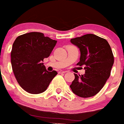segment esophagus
<instances>
[{"instance_id":"34e87169","label":"esophagus","mask_w":124,"mask_h":124,"mask_svg":"<svg viewBox=\"0 0 124 124\" xmlns=\"http://www.w3.org/2000/svg\"><path fill=\"white\" fill-rule=\"evenodd\" d=\"M66 71H59V73H60V74H63V73H65Z\"/></svg>"}]
</instances>
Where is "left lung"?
I'll use <instances>...</instances> for the list:
<instances>
[{
    "instance_id": "1",
    "label": "left lung",
    "mask_w": 124,
    "mask_h": 124,
    "mask_svg": "<svg viewBox=\"0 0 124 124\" xmlns=\"http://www.w3.org/2000/svg\"><path fill=\"white\" fill-rule=\"evenodd\" d=\"M81 52L79 66H85V74L78 76L70 85L73 93L81 97H90L102 89L110 75L114 55L109 43L94 34L71 39Z\"/></svg>"
}]
</instances>
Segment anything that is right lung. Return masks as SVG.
<instances>
[{"mask_svg": "<svg viewBox=\"0 0 124 124\" xmlns=\"http://www.w3.org/2000/svg\"><path fill=\"white\" fill-rule=\"evenodd\" d=\"M40 32H30L15 39L11 51V64L19 85L25 91L37 94L44 92L58 73L46 71L43 63L56 44Z\"/></svg>", "mask_w": 124, "mask_h": 124, "instance_id": "obj_1", "label": "right lung"}]
</instances>
